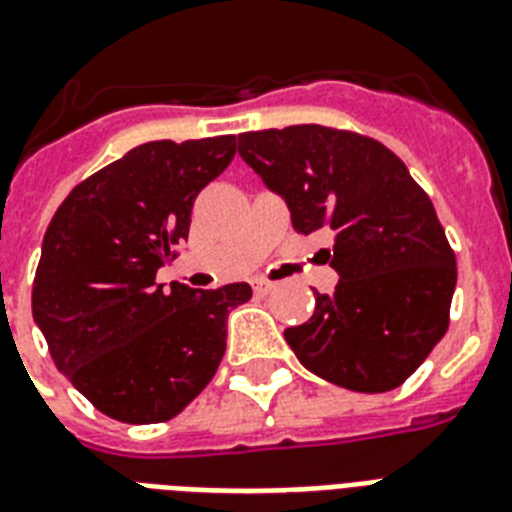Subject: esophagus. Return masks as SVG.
Masks as SVG:
<instances>
[{
    "label": "esophagus",
    "instance_id": "esophagus-1",
    "mask_svg": "<svg viewBox=\"0 0 512 512\" xmlns=\"http://www.w3.org/2000/svg\"><path fill=\"white\" fill-rule=\"evenodd\" d=\"M252 289H255V294L265 296V294H270V291L276 289V283L265 281V278H255V281H252Z\"/></svg>",
    "mask_w": 512,
    "mask_h": 512
}]
</instances>
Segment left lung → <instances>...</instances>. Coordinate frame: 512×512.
Segmentation results:
<instances>
[{
	"mask_svg": "<svg viewBox=\"0 0 512 512\" xmlns=\"http://www.w3.org/2000/svg\"><path fill=\"white\" fill-rule=\"evenodd\" d=\"M239 156L283 197L299 234L325 229L338 273L315 315L283 330L296 359L356 390L398 388L448 330L455 255L424 190L377 140L320 124L244 132Z\"/></svg>",
	"mask_w": 512,
	"mask_h": 512,
	"instance_id": "obj_1",
	"label": "left lung"
}]
</instances>
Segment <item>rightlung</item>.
<instances>
[{"instance_id":"right-lung-1","label":"right lung","mask_w":512,"mask_h":512,"mask_svg":"<svg viewBox=\"0 0 512 512\" xmlns=\"http://www.w3.org/2000/svg\"><path fill=\"white\" fill-rule=\"evenodd\" d=\"M234 153V135L137 145L77 184L46 229L33 320L59 372L117 422H166L200 395L226 351V317L252 296L249 283H156L195 197Z\"/></svg>"}]
</instances>
